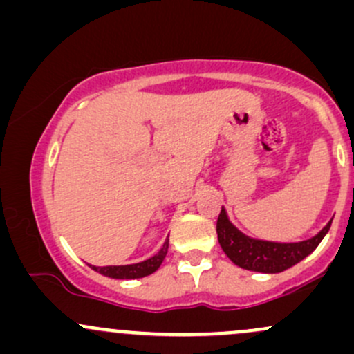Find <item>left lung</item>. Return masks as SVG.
Segmentation results:
<instances>
[{"label": "left lung", "instance_id": "8db88e82", "mask_svg": "<svg viewBox=\"0 0 354 354\" xmlns=\"http://www.w3.org/2000/svg\"><path fill=\"white\" fill-rule=\"evenodd\" d=\"M330 223H333V219L315 236L304 239V241H265V239L250 238L245 233H241L227 219L226 209L221 207V212L218 216V224H216V231H218V239L223 252L227 254V258L234 265L245 270H252V272L279 273L294 267L295 263L304 260L307 254L313 253L329 231Z\"/></svg>", "mask_w": 354, "mask_h": 354}]
</instances>
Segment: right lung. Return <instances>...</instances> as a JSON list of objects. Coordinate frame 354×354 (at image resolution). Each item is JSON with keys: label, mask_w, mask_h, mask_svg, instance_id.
Returning <instances> with one entry per match:
<instances>
[{"label": "right lung", "mask_w": 354, "mask_h": 354, "mask_svg": "<svg viewBox=\"0 0 354 354\" xmlns=\"http://www.w3.org/2000/svg\"><path fill=\"white\" fill-rule=\"evenodd\" d=\"M167 250H169V239H165L158 253H155L153 257L148 258L145 261H140V263L111 265V267H94V265H89V267L100 272L101 275L109 277V279H142V277L157 272L158 267L162 265L163 258H165Z\"/></svg>", "instance_id": "obj_1"}]
</instances>
